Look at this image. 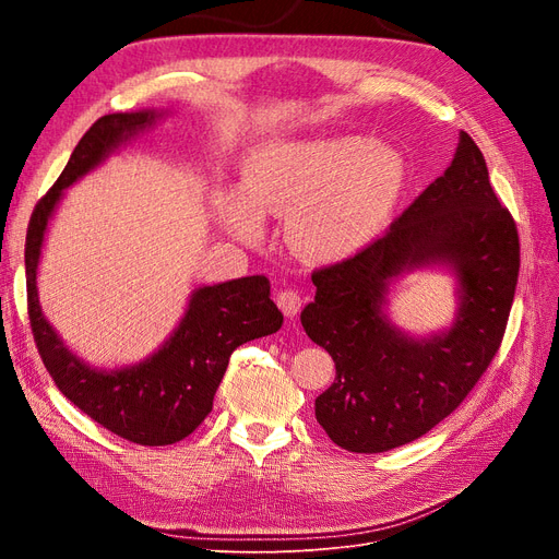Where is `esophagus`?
Segmentation results:
<instances>
[{
	"label": "esophagus",
	"mask_w": 559,
	"mask_h": 559,
	"mask_svg": "<svg viewBox=\"0 0 559 559\" xmlns=\"http://www.w3.org/2000/svg\"><path fill=\"white\" fill-rule=\"evenodd\" d=\"M276 304L283 310V314L292 319V317L299 314L304 299H301V295H299L297 289H281L278 297H276Z\"/></svg>",
	"instance_id": "34e87169"
}]
</instances>
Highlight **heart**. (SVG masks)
<instances>
[{
    "mask_svg": "<svg viewBox=\"0 0 559 559\" xmlns=\"http://www.w3.org/2000/svg\"><path fill=\"white\" fill-rule=\"evenodd\" d=\"M405 183L401 156L358 135L264 144L242 169V192L219 199V219L255 242L260 219H285V245L306 262L358 251L394 209Z\"/></svg>",
    "mask_w": 559,
    "mask_h": 559,
    "instance_id": "1",
    "label": "heart"
}]
</instances>
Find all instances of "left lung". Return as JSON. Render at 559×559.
<instances>
[{"mask_svg":"<svg viewBox=\"0 0 559 559\" xmlns=\"http://www.w3.org/2000/svg\"><path fill=\"white\" fill-rule=\"evenodd\" d=\"M442 261L461 281L451 332L413 341L382 312L389 281ZM519 233L468 133L451 167L358 253L312 272L308 337L335 362L314 417L350 453H383L426 435L476 388L501 348L519 278Z\"/></svg>","mask_w":559,"mask_h":559,"instance_id":"obj_1","label":"left lung"}]
</instances>
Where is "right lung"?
I'll use <instances>...</instances> for the list:
<instances>
[{
    "label": "right lung",
    "mask_w": 559,
    "mask_h": 559,
    "mask_svg": "<svg viewBox=\"0 0 559 559\" xmlns=\"http://www.w3.org/2000/svg\"><path fill=\"white\" fill-rule=\"evenodd\" d=\"M156 117L152 110L99 117L74 146L56 183L36 203L24 245L28 324L56 388L99 426L140 447H165L186 439L213 409L233 350L283 326V314L272 301L270 278L260 274L199 287L179 329L163 348L127 369H91L70 354L47 324L38 304L36 272L47 222L58 199L117 144L152 127Z\"/></svg>",
    "instance_id": "right-lung-1"
}]
</instances>
